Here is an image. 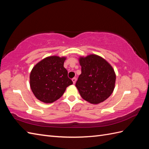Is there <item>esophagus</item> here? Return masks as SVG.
<instances>
[{
	"label": "esophagus",
	"mask_w": 149,
	"mask_h": 149,
	"mask_svg": "<svg viewBox=\"0 0 149 149\" xmlns=\"http://www.w3.org/2000/svg\"><path fill=\"white\" fill-rule=\"evenodd\" d=\"M72 82H73V83H74V84H75V82H76V78H75V77H74V78H73L72 79Z\"/></svg>",
	"instance_id": "obj_1"
}]
</instances>
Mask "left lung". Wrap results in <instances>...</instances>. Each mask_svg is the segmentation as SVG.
I'll list each match as a JSON object with an SVG mask.
<instances>
[{"label":"left lung","mask_w":149,"mask_h":149,"mask_svg":"<svg viewBox=\"0 0 149 149\" xmlns=\"http://www.w3.org/2000/svg\"><path fill=\"white\" fill-rule=\"evenodd\" d=\"M79 61L81 74L75 86L81 97L93 104L104 102L115 88L116 75L114 69L106 59L95 54L80 57Z\"/></svg>","instance_id":"left-lung-1"}]
</instances>
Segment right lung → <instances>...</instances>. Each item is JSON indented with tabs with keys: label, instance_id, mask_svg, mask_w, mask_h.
I'll return each mask as SVG.
<instances>
[{
	"label": "right lung",
	"instance_id": "add662e5",
	"mask_svg": "<svg viewBox=\"0 0 149 149\" xmlns=\"http://www.w3.org/2000/svg\"><path fill=\"white\" fill-rule=\"evenodd\" d=\"M65 57L49 56L38 62L30 74V86L38 99L52 103L59 99L73 84L64 67Z\"/></svg>",
	"mask_w": 149,
	"mask_h": 149
}]
</instances>
